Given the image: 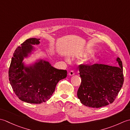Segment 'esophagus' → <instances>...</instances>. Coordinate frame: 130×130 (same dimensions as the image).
Listing matches in <instances>:
<instances>
[{
    "mask_svg": "<svg viewBox=\"0 0 130 130\" xmlns=\"http://www.w3.org/2000/svg\"><path fill=\"white\" fill-rule=\"evenodd\" d=\"M74 74H75V71H74V70H71L70 71L69 73V75L70 76H73Z\"/></svg>",
    "mask_w": 130,
    "mask_h": 130,
    "instance_id": "obj_1",
    "label": "esophagus"
}]
</instances>
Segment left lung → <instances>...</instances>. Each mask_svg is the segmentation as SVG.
I'll list each match as a JSON object with an SVG mask.
<instances>
[{"instance_id":"left-lung-1","label":"left lung","mask_w":130,"mask_h":130,"mask_svg":"<svg viewBox=\"0 0 130 130\" xmlns=\"http://www.w3.org/2000/svg\"><path fill=\"white\" fill-rule=\"evenodd\" d=\"M118 67L94 63L79 67L81 84L77 96L85 106L100 108L113 102L123 82L122 62L117 58Z\"/></svg>"}]
</instances>
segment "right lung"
I'll return each mask as SVG.
<instances>
[{
	"label": "right lung",
	"instance_id": "obj_1",
	"mask_svg": "<svg viewBox=\"0 0 130 130\" xmlns=\"http://www.w3.org/2000/svg\"><path fill=\"white\" fill-rule=\"evenodd\" d=\"M39 40L29 38L16 48L8 71L10 84L16 95L29 103L40 104L48 101L57 83L67 76L66 70L57 69L42 60L33 66L24 67V57L31 53L32 45L40 43Z\"/></svg>",
	"mask_w": 130,
	"mask_h": 130
}]
</instances>
